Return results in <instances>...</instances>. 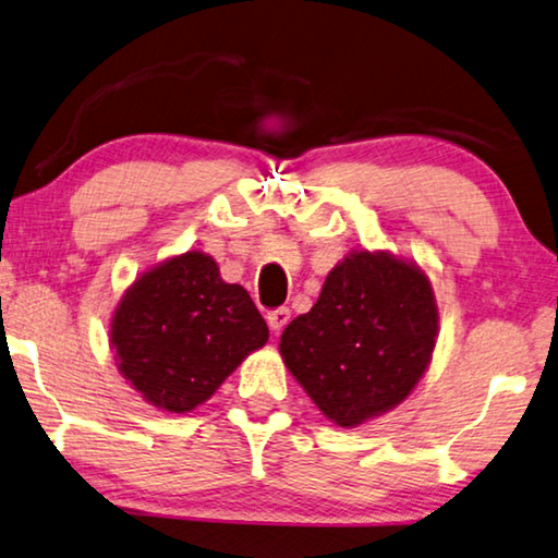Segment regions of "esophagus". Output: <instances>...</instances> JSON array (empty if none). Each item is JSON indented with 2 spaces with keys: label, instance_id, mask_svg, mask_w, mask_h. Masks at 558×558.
Masks as SVG:
<instances>
[{
  "label": "esophagus",
  "instance_id": "obj_1",
  "mask_svg": "<svg viewBox=\"0 0 558 558\" xmlns=\"http://www.w3.org/2000/svg\"><path fill=\"white\" fill-rule=\"evenodd\" d=\"M289 318H291L289 308L279 306V308H271V312L267 314V324H269L271 331H281V328L289 324Z\"/></svg>",
  "mask_w": 558,
  "mask_h": 558
}]
</instances>
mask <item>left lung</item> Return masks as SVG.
Wrapping results in <instances>:
<instances>
[{
	"instance_id": "obj_1",
	"label": "left lung",
	"mask_w": 558,
	"mask_h": 558,
	"mask_svg": "<svg viewBox=\"0 0 558 558\" xmlns=\"http://www.w3.org/2000/svg\"><path fill=\"white\" fill-rule=\"evenodd\" d=\"M435 339L425 274L386 252H353L328 274L312 312L284 328L279 351L318 410L353 427L410 396Z\"/></svg>"
}]
</instances>
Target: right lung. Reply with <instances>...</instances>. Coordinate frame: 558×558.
<instances>
[{
  "instance_id": "obj_1",
  "label": "right lung",
  "mask_w": 558,
  "mask_h": 558,
  "mask_svg": "<svg viewBox=\"0 0 558 558\" xmlns=\"http://www.w3.org/2000/svg\"><path fill=\"white\" fill-rule=\"evenodd\" d=\"M267 339V322L246 289L222 281L203 252L145 271L123 294L111 324L118 371L168 413L205 403Z\"/></svg>"
}]
</instances>
